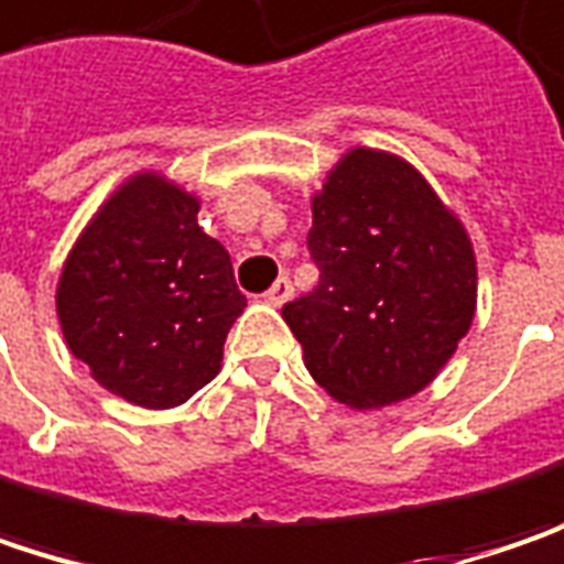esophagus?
Masks as SVG:
<instances>
[{"instance_id": "esophagus-1", "label": "esophagus", "mask_w": 564, "mask_h": 564, "mask_svg": "<svg viewBox=\"0 0 564 564\" xmlns=\"http://www.w3.org/2000/svg\"><path fill=\"white\" fill-rule=\"evenodd\" d=\"M290 296H293V283L286 281V278H281V281H274V286L264 293V303H268V306H283Z\"/></svg>"}]
</instances>
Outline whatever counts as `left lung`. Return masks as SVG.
I'll list each match as a JSON object with an SVG mask.
<instances>
[{
    "label": "left lung",
    "instance_id": "8db88e82",
    "mask_svg": "<svg viewBox=\"0 0 564 564\" xmlns=\"http://www.w3.org/2000/svg\"><path fill=\"white\" fill-rule=\"evenodd\" d=\"M318 286L283 306L303 359L337 404L379 410L420 394L477 312L467 227L404 158L350 148L312 195Z\"/></svg>",
    "mask_w": 564,
    "mask_h": 564
}]
</instances>
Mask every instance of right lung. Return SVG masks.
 Segmentation results:
<instances>
[{
	"label": "right lung",
	"mask_w": 564,
	"mask_h": 564,
	"mask_svg": "<svg viewBox=\"0 0 564 564\" xmlns=\"http://www.w3.org/2000/svg\"><path fill=\"white\" fill-rule=\"evenodd\" d=\"M198 210L202 198L160 170L132 173L62 264L65 347L129 404L170 410L202 391L246 308L230 256L198 227Z\"/></svg>",
	"instance_id": "add662e5"
}]
</instances>
